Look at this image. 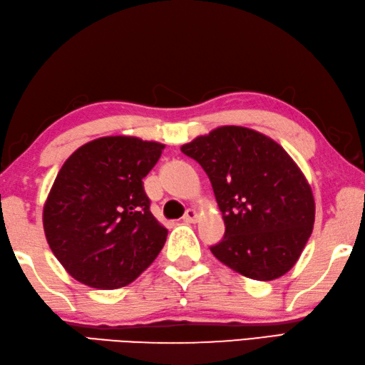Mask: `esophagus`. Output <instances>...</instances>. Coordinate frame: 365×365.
<instances>
[{"mask_svg": "<svg viewBox=\"0 0 365 365\" xmlns=\"http://www.w3.org/2000/svg\"><path fill=\"white\" fill-rule=\"evenodd\" d=\"M197 220V212L195 209H187L183 215V222L187 223H195Z\"/></svg>", "mask_w": 365, "mask_h": 365, "instance_id": "obj_1", "label": "esophagus"}]
</instances>
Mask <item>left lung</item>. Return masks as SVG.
Returning a JSON list of instances; mask_svg holds the SVG:
<instances>
[{
    "label": "left lung",
    "instance_id": "left-lung-1",
    "mask_svg": "<svg viewBox=\"0 0 365 365\" xmlns=\"http://www.w3.org/2000/svg\"><path fill=\"white\" fill-rule=\"evenodd\" d=\"M182 151L201 164L222 212L225 236L212 254L255 281L286 274L314 223L313 193L286 150L257 130L223 125Z\"/></svg>",
    "mask_w": 365,
    "mask_h": 365
}]
</instances>
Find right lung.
Listing matches in <instances>:
<instances>
[{
	"label": "right lung",
	"instance_id": "1",
	"mask_svg": "<svg viewBox=\"0 0 365 365\" xmlns=\"http://www.w3.org/2000/svg\"><path fill=\"white\" fill-rule=\"evenodd\" d=\"M163 143L102 137L73 153L52 185L43 225L51 250L76 281L128 286L160 254L168 230L150 210L143 178Z\"/></svg>",
	"mask_w": 365,
	"mask_h": 365
}]
</instances>
